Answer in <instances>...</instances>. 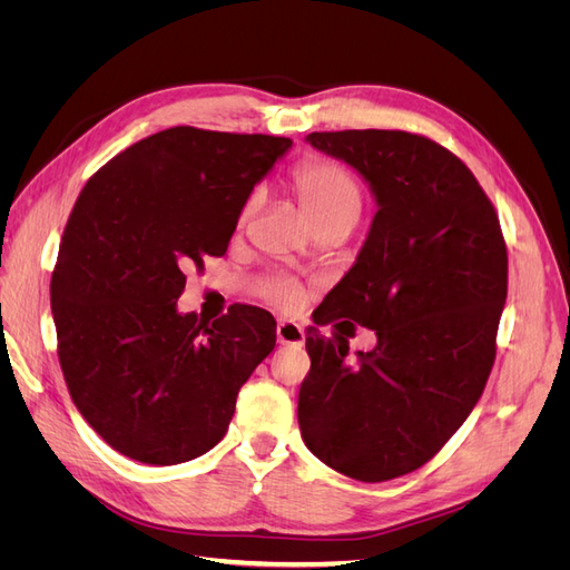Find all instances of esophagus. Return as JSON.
Returning <instances> with one entry per match:
<instances>
[{
    "mask_svg": "<svg viewBox=\"0 0 570 570\" xmlns=\"http://www.w3.org/2000/svg\"><path fill=\"white\" fill-rule=\"evenodd\" d=\"M275 337H278V344H292V347H302L306 342L304 327L295 321H278V327H275Z\"/></svg>",
    "mask_w": 570,
    "mask_h": 570,
    "instance_id": "esophagus-1",
    "label": "esophagus"
}]
</instances>
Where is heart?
<instances>
[{"label": "heart", "instance_id": "b5f03b06", "mask_svg": "<svg viewBox=\"0 0 570 570\" xmlns=\"http://www.w3.org/2000/svg\"><path fill=\"white\" fill-rule=\"evenodd\" d=\"M292 189H295L299 209L308 226L318 220L335 218V216H352L361 214V193L350 174L331 161L308 159L302 161L289 178ZM254 197L245 206V216L252 212ZM262 295L283 308H295L302 304L304 292L295 281L287 278H268L262 287Z\"/></svg>", "mask_w": 570, "mask_h": 570}]
</instances>
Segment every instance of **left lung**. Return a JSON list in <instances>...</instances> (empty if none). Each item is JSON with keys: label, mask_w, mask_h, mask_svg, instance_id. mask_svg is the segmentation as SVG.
<instances>
[{"label": "left lung", "mask_w": 570, "mask_h": 570, "mask_svg": "<svg viewBox=\"0 0 570 570\" xmlns=\"http://www.w3.org/2000/svg\"><path fill=\"white\" fill-rule=\"evenodd\" d=\"M306 142L352 166L377 204L354 266L321 304V325L347 318L377 344L352 364L350 342L308 327L302 440L337 473L383 482L433 459L485 390L507 245L475 176L428 137L340 130Z\"/></svg>", "instance_id": "left-lung-1"}]
</instances>
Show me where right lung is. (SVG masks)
<instances>
[{"instance_id": "add662e5", "label": "right lung", "mask_w": 570, "mask_h": 570, "mask_svg": "<svg viewBox=\"0 0 570 570\" xmlns=\"http://www.w3.org/2000/svg\"><path fill=\"white\" fill-rule=\"evenodd\" d=\"M289 137L176 126L120 151L82 187L51 275L68 392L116 452L174 465L216 446L237 392L275 347V321L233 304L180 314L185 271L226 254Z\"/></svg>"}]
</instances>
